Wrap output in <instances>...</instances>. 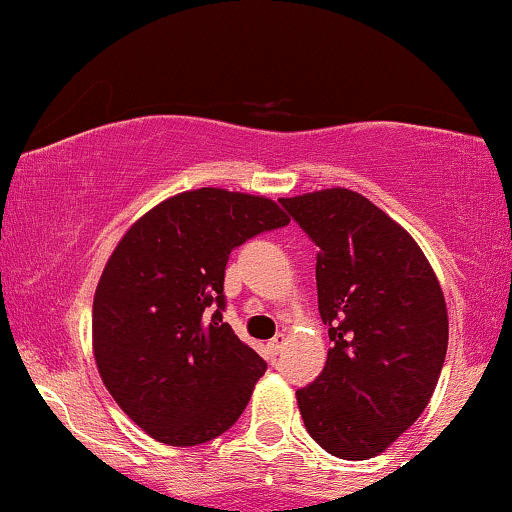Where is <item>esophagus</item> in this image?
<instances>
[{
	"instance_id": "esophagus-1",
	"label": "esophagus",
	"mask_w": 512,
	"mask_h": 512,
	"mask_svg": "<svg viewBox=\"0 0 512 512\" xmlns=\"http://www.w3.org/2000/svg\"><path fill=\"white\" fill-rule=\"evenodd\" d=\"M284 345H286V338H284L282 333H279L277 338H272V340L268 342V349H270V354H272V356H277V354L282 352V349H284Z\"/></svg>"
}]
</instances>
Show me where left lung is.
<instances>
[{
    "mask_svg": "<svg viewBox=\"0 0 512 512\" xmlns=\"http://www.w3.org/2000/svg\"><path fill=\"white\" fill-rule=\"evenodd\" d=\"M312 237L326 366L298 389L305 429L328 454L387 450L429 405L447 352V305L429 258L401 223L349 188L279 198Z\"/></svg>",
    "mask_w": 512,
    "mask_h": 512,
    "instance_id": "obj_1",
    "label": "left lung"
}]
</instances>
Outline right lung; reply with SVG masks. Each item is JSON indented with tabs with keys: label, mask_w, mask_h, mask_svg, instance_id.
I'll return each instance as SVG.
<instances>
[{
	"label": "right lung",
	"mask_w": 512,
	"mask_h": 512,
	"mask_svg": "<svg viewBox=\"0 0 512 512\" xmlns=\"http://www.w3.org/2000/svg\"><path fill=\"white\" fill-rule=\"evenodd\" d=\"M291 219L263 195L195 188L132 223L93 300L104 387L158 443L202 445L247 408L265 361L223 324L230 251Z\"/></svg>",
	"instance_id": "1"
}]
</instances>
